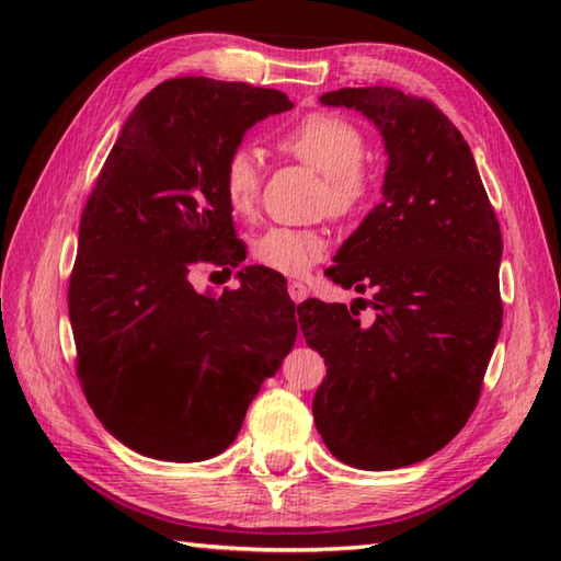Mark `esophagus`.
Instances as JSON below:
<instances>
[{"label": "esophagus", "instance_id": "obj_1", "mask_svg": "<svg viewBox=\"0 0 561 561\" xmlns=\"http://www.w3.org/2000/svg\"><path fill=\"white\" fill-rule=\"evenodd\" d=\"M287 291H289L294 304H301V301L306 299V296H308V287H306V284L294 282V279L287 284Z\"/></svg>", "mask_w": 561, "mask_h": 561}]
</instances>
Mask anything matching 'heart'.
Returning <instances> with one entry per match:
<instances>
[{"mask_svg": "<svg viewBox=\"0 0 561 561\" xmlns=\"http://www.w3.org/2000/svg\"><path fill=\"white\" fill-rule=\"evenodd\" d=\"M277 149L323 173L320 202L332 217L359 211L371 195V173L364 165L366 137L350 117L332 111H313L289 125L277 137ZM262 173L253 151L233 149L221 163V190L226 205L238 217L253 214L260 199ZM328 238L316 229L270 226L250 243L257 265L299 277L325 255Z\"/></svg>", "mask_w": 561, "mask_h": 561, "instance_id": "obj_1", "label": "heart"}]
</instances>
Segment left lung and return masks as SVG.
Masks as SVG:
<instances>
[{
	"instance_id": "8db88e82",
	"label": "left lung",
	"mask_w": 561,
	"mask_h": 561,
	"mask_svg": "<svg viewBox=\"0 0 561 561\" xmlns=\"http://www.w3.org/2000/svg\"><path fill=\"white\" fill-rule=\"evenodd\" d=\"M325 105L362 111L386 139L383 202L325 274L374 294L356 306L299 304L306 344L328 376L313 416L332 456L396 470L444 448L478 408L502 330V229L468 141L432 101L392 87L340 89Z\"/></svg>"
}]
</instances>
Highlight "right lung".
Returning a JSON list of instances; mask_svg holds the SVG:
<instances>
[{
	"label": "right lung",
	"instance_id": "right-lung-1",
	"mask_svg": "<svg viewBox=\"0 0 561 561\" xmlns=\"http://www.w3.org/2000/svg\"><path fill=\"white\" fill-rule=\"evenodd\" d=\"M289 108L277 89L165 79L93 183L67 291L77 378L101 424L141 456H217L294 347L299 306L282 274L245 267L219 299L190 282L202 262L231 272L245 260L221 163L245 129Z\"/></svg>",
	"mask_w": 561,
	"mask_h": 561
}]
</instances>
